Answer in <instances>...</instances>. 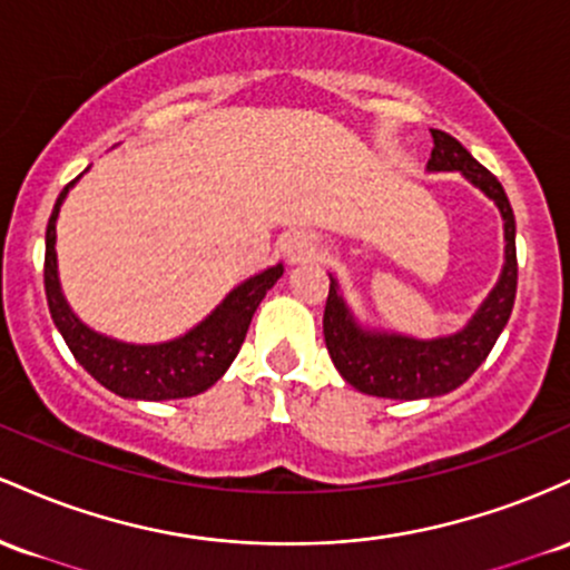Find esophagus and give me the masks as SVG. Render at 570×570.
Returning <instances> with one entry per match:
<instances>
[{
    "instance_id": "obj_1",
    "label": "esophagus",
    "mask_w": 570,
    "mask_h": 570,
    "mask_svg": "<svg viewBox=\"0 0 570 570\" xmlns=\"http://www.w3.org/2000/svg\"><path fill=\"white\" fill-rule=\"evenodd\" d=\"M285 258H287V264H302V261H309V258H315V253H317V245H315V239H312L309 234H304V232H296V234H291L285 239Z\"/></svg>"
}]
</instances>
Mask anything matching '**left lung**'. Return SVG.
Returning a JSON list of instances; mask_svg holds the SVG:
<instances>
[{
  "mask_svg": "<svg viewBox=\"0 0 570 570\" xmlns=\"http://www.w3.org/2000/svg\"><path fill=\"white\" fill-rule=\"evenodd\" d=\"M433 150L428 158V171H460L474 188L482 190L495 204L503 220V268L482 304L476 306L469 323L455 334L417 338L395 331L371 328L361 323L353 306L344 298L334 274L325 302L323 334L331 361L344 382L376 399L417 401L436 399L463 385L484 357L495 347L498 336L507 328L511 306L517 296V223L507 190L482 164L450 134L431 129Z\"/></svg>",
  "mask_w": 570,
  "mask_h": 570,
  "instance_id": "1",
  "label": "left lung"
}]
</instances>
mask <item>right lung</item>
Returning <instances> with one entry per match:
<instances>
[{
    "instance_id": "1",
    "label": "right lung",
    "mask_w": 570,
    "mask_h": 570,
    "mask_svg": "<svg viewBox=\"0 0 570 570\" xmlns=\"http://www.w3.org/2000/svg\"><path fill=\"white\" fill-rule=\"evenodd\" d=\"M78 180L61 190L50 213L48 232H45V296H48L50 317L67 342L69 353L99 385L112 390L120 399L171 401L190 399L209 390L234 363L255 309L274 283L283 277L285 266H268L247 277L202 323L166 342L134 344L99 334L75 315L63 296L59 255H56V220H59L69 188Z\"/></svg>"
}]
</instances>
